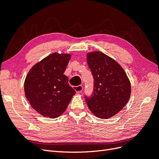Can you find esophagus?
<instances>
[{
	"instance_id": "34e87169",
	"label": "esophagus",
	"mask_w": 159,
	"mask_h": 159,
	"mask_svg": "<svg viewBox=\"0 0 159 159\" xmlns=\"http://www.w3.org/2000/svg\"><path fill=\"white\" fill-rule=\"evenodd\" d=\"M74 89L75 90L77 93H80L83 90V86L82 85H78V86H74Z\"/></svg>"
}]
</instances>
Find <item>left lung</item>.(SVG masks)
<instances>
[{
  "mask_svg": "<svg viewBox=\"0 0 159 159\" xmlns=\"http://www.w3.org/2000/svg\"><path fill=\"white\" fill-rule=\"evenodd\" d=\"M87 61L94 85L91 97L85 96L86 103L96 117L109 119L125 106L131 95V83L122 67L102 52L88 53Z\"/></svg>",
  "mask_w": 159,
  "mask_h": 159,
  "instance_id": "1",
  "label": "left lung"
}]
</instances>
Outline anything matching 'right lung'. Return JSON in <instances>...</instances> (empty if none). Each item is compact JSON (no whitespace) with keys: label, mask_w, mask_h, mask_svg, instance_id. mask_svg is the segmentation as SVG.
Returning <instances> with one entry per match:
<instances>
[{"label":"right lung","mask_w":159,"mask_h":159,"mask_svg":"<svg viewBox=\"0 0 159 159\" xmlns=\"http://www.w3.org/2000/svg\"><path fill=\"white\" fill-rule=\"evenodd\" d=\"M70 57V54L53 53L34 66L26 77V98L31 107L46 117L60 116L75 94L64 74Z\"/></svg>","instance_id":"obj_1"}]
</instances>
